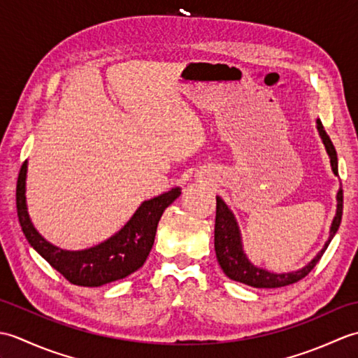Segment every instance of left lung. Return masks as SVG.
<instances>
[{
    "label": "left lung",
    "instance_id": "left-lung-1",
    "mask_svg": "<svg viewBox=\"0 0 358 358\" xmlns=\"http://www.w3.org/2000/svg\"><path fill=\"white\" fill-rule=\"evenodd\" d=\"M317 127L318 132L322 135V140L324 143V148L328 150L329 158H331V166L332 171L336 175H338V162H337V150L334 148V144L329 138V135L326 134L324 127L320 120H317ZM337 215L334 218L332 227H331V235L329 240L326 241L324 248L317 254L314 258L305 268L296 271V272H289V273H272L269 271H264L257 268L252 263L248 260L246 254L243 252L241 248V238H240V231L237 222L232 215L229 208L226 206L224 201L217 196V212H215V254L217 260L222 266L223 272L227 277L235 281H240V283H245L252 287H283L294 285L296 281L305 278L308 273L315 268V264L320 262L323 257L326 248L329 246L334 235L338 231L340 223H341V214H343V191H338L337 194Z\"/></svg>",
    "mask_w": 358,
    "mask_h": 358
}]
</instances>
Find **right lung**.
<instances>
[{
  "label": "right lung",
  "mask_w": 358,
  "mask_h": 358,
  "mask_svg": "<svg viewBox=\"0 0 358 358\" xmlns=\"http://www.w3.org/2000/svg\"><path fill=\"white\" fill-rule=\"evenodd\" d=\"M26 169L21 166L17 181V212L21 229L30 246L72 285L96 287L121 280L140 269L154 246L155 232L164 209L180 196L181 189L144 201L118 234L95 248L69 252L52 246L36 232L26 208Z\"/></svg>",
  "instance_id": "1"
}]
</instances>
